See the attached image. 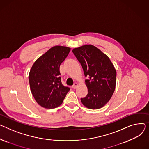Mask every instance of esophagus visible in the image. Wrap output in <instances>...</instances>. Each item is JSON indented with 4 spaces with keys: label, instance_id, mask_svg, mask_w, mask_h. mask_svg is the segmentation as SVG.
<instances>
[{
    "label": "esophagus",
    "instance_id": "34e87169",
    "mask_svg": "<svg viewBox=\"0 0 149 149\" xmlns=\"http://www.w3.org/2000/svg\"><path fill=\"white\" fill-rule=\"evenodd\" d=\"M77 86H78V84H77V83H75L72 86V87L75 89V88H76L77 87Z\"/></svg>",
    "mask_w": 149,
    "mask_h": 149
}]
</instances>
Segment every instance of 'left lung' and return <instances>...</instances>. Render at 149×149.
Masks as SVG:
<instances>
[{
	"label": "left lung",
	"instance_id": "8db88e82",
	"mask_svg": "<svg viewBox=\"0 0 149 149\" xmlns=\"http://www.w3.org/2000/svg\"><path fill=\"white\" fill-rule=\"evenodd\" d=\"M72 52L80 63L88 88V94L81 98L88 108L96 110L104 107L111 99L116 87V71L109 57L92 45L74 48Z\"/></svg>",
	"mask_w": 149,
	"mask_h": 149
}]
</instances>
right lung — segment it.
Listing matches in <instances>:
<instances>
[{
	"mask_svg": "<svg viewBox=\"0 0 149 149\" xmlns=\"http://www.w3.org/2000/svg\"><path fill=\"white\" fill-rule=\"evenodd\" d=\"M71 48L54 46L35 62L29 75L32 93L41 107L52 109L61 105L70 90L61 82L59 68Z\"/></svg>",
	"mask_w": 149,
	"mask_h": 149,
	"instance_id": "add662e5",
	"label": "right lung"
}]
</instances>
